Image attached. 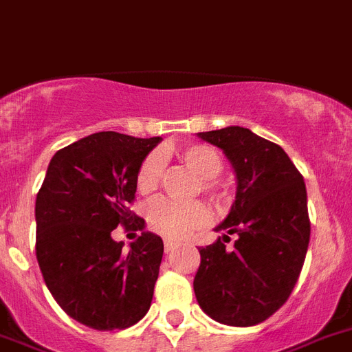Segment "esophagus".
Returning a JSON list of instances; mask_svg holds the SVG:
<instances>
[{
    "instance_id": "obj_1",
    "label": "esophagus",
    "mask_w": 352,
    "mask_h": 352,
    "mask_svg": "<svg viewBox=\"0 0 352 352\" xmlns=\"http://www.w3.org/2000/svg\"><path fill=\"white\" fill-rule=\"evenodd\" d=\"M177 248V243L175 241H170V239H166L164 241V252H172V250H175Z\"/></svg>"
}]
</instances>
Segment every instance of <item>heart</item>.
I'll return each instance as SVG.
<instances>
[{"mask_svg": "<svg viewBox=\"0 0 352 352\" xmlns=\"http://www.w3.org/2000/svg\"><path fill=\"white\" fill-rule=\"evenodd\" d=\"M182 163L200 179V189L204 193L219 197V191L212 180L223 172V159L212 146L191 145L180 152ZM163 175V155L151 152L142 161L136 175L140 191L148 193L157 188ZM146 219L154 232L168 239H184L191 232L206 227L210 219V212L204 204H179V201L157 198L146 209Z\"/></svg>", "mask_w": 352, "mask_h": 352, "instance_id": "1", "label": "heart"}]
</instances>
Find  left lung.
Here are the masks:
<instances>
[{"label": "left lung", "mask_w": 352, "mask_h": 352, "mask_svg": "<svg viewBox=\"0 0 352 352\" xmlns=\"http://www.w3.org/2000/svg\"><path fill=\"white\" fill-rule=\"evenodd\" d=\"M198 138L221 148L237 189L230 212L214 228L223 235L200 248L195 296L210 319L255 326L289 299L303 267L310 243L305 180L282 146L239 125ZM230 234L238 239L227 247Z\"/></svg>", "instance_id": "1"}]
</instances>
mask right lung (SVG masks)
Instances as JSON below:
<instances>
[{
	"instance_id": "obj_1",
	"label": "right lung",
	"mask_w": 352,
	"mask_h": 352,
	"mask_svg": "<svg viewBox=\"0 0 352 352\" xmlns=\"http://www.w3.org/2000/svg\"><path fill=\"white\" fill-rule=\"evenodd\" d=\"M163 138L104 131L53 155L36 195V261L67 316L99 331L125 329L152 303L163 239L145 230L129 204L143 159ZM118 224L142 230L129 250L112 239Z\"/></svg>"
}]
</instances>
